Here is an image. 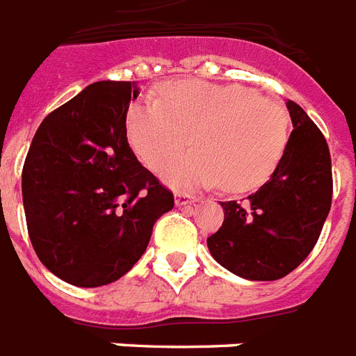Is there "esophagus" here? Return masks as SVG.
I'll use <instances>...</instances> for the list:
<instances>
[{"instance_id":"34e87169","label":"esophagus","mask_w":356,"mask_h":356,"mask_svg":"<svg viewBox=\"0 0 356 356\" xmlns=\"http://www.w3.org/2000/svg\"><path fill=\"white\" fill-rule=\"evenodd\" d=\"M195 202H198V198L195 195H189V193H178L176 195V206H191Z\"/></svg>"}]
</instances>
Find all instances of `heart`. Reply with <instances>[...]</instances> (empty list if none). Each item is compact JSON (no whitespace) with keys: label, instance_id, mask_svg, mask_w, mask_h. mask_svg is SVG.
Masks as SVG:
<instances>
[{"label":"heart","instance_id":"b5f03b06","mask_svg":"<svg viewBox=\"0 0 356 356\" xmlns=\"http://www.w3.org/2000/svg\"><path fill=\"white\" fill-rule=\"evenodd\" d=\"M193 149L163 170L178 189L222 184L227 191L261 186L280 161L289 139V113L281 101L243 84L176 81L161 88L160 101L132 104L127 138L150 170L187 145Z\"/></svg>","mask_w":356,"mask_h":356}]
</instances>
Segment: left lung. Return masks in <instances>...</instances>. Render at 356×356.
Masks as SVG:
<instances>
[{
    "instance_id": "1",
    "label": "left lung",
    "mask_w": 356,
    "mask_h": 356,
    "mask_svg": "<svg viewBox=\"0 0 356 356\" xmlns=\"http://www.w3.org/2000/svg\"><path fill=\"white\" fill-rule=\"evenodd\" d=\"M286 108L294 130L272 178L248 198L220 202L224 222L207 237L215 261L244 280L275 281L298 268L331 209L325 138L300 104L289 101Z\"/></svg>"
}]
</instances>
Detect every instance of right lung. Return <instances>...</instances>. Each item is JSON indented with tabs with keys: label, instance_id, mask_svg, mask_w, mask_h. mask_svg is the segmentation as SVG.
I'll return each mask as SVG.
<instances>
[{
	"label": "right lung",
	"instance_id": "obj_1",
	"mask_svg": "<svg viewBox=\"0 0 356 356\" xmlns=\"http://www.w3.org/2000/svg\"><path fill=\"white\" fill-rule=\"evenodd\" d=\"M134 82L101 81L47 115L22 170L25 220L47 270L84 289L123 277L175 195L127 139Z\"/></svg>",
	"mask_w": 356,
	"mask_h": 356
}]
</instances>
